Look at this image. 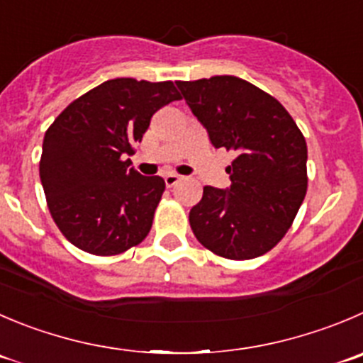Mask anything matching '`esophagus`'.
Segmentation results:
<instances>
[{
    "instance_id": "34e87169",
    "label": "esophagus",
    "mask_w": 363,
    "mask_h": 363,
    "mask_svg": "<svg viewBox=\"0 0 363 363\" xmlns=\"http://www.w3.org/2000/svg\"><path fill=\"white\" fill-rule=\"evenodd\" d=\"M179 179H182V178H179L178 174H174V172H169V174H165V176H164V182H165V185H167L169 189L174 187V185L178 184Z\"/></svg>"
}]
</instances>
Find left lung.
Segmentation results:
<instances>
[{"mask_svg": "<svg viewBox=\"0 0 363 363\" xmlns=\"http://www.w3.org/2000/svg\"><path fill=\"white\" fill-rule=\"evenodd\" d=\"M216 147L235 153L226 191L203 189L189 223L196 239L228 260L271 251L294 223L308 187L306 140L271 94L237 76L176 82Z\"/></svg>", "mask_w": 363, "mask_h": 363, "instance_id": "left-lung-1", "label": "left lung"}]
</instances>
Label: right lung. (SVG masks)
<instances>
[{"mask_svg": "<svg viewBox=\"0 0 363 363\" xmlns=\"http://www.w3.org/2000/svg\"><path fill=\"white\" fill-rule=\"evenodd\" d=\"M178 99L172 82L116 78L69 103L48 128L40 182L72 246L112 257L146 239L165 182L140 176L123 158L135 153L153 113Z\"/></svg>", "mask_w": 363, "mask_h": 363, "instance_id": "add662e5", "label": "right lung"}]
</instances>
